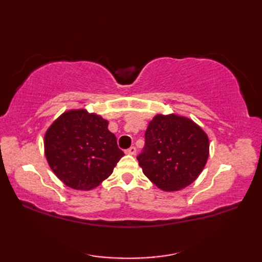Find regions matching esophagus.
<instances>
[{
    "instance_id": "obj_1",
    "label": "esophagus",
    "mask_w": 262,
    "mask_h": 262,
    "mask_svg": "<svg viewBox=\"0 0 262 262\" xmlns=\"http://www.w3.org/2000/svg\"><path fill=\"white\" fill-rule=\"evenodd\" d=\"M136 153V147L135 146H132L128 149H126V154H129V155H135Z\"/></svg>"
}]
</instances>
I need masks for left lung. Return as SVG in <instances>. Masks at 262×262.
<instances>
[{
  "label": "left lung",
  "instance_id": "left-lung-1",
  "mask_svg": "<svg viewBox=\"0 0 262 262\" xmlns=\"http://www.w3.org/2000/svg\"><path fill=\"white\" fill-rule=\"evenodd\" d=\"M206 133L186 117L157 115L145 132V146L137 160L149 180L164 191L186 188L207 162Z\"/></svg>",
  "mask_w": 262,
  "mask_h": 262
}]
</instances>
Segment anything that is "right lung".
<instances>
[{"label": "right lung", "mask_w": 262, "mask_h": 262, "mask_svg": "<svg viewBox=\"0 0 262 262\" xmlns=\"http://www.w3.org/2000/svg\"><path fill=\"white\" fill-rule=\"evenodd\" d=\"M43 145L54 173L76 190L99 186L124 157L108 121L84 109L59 116L46 132Z\"/></svg>", "instance_id": "1"}]
</instances>
